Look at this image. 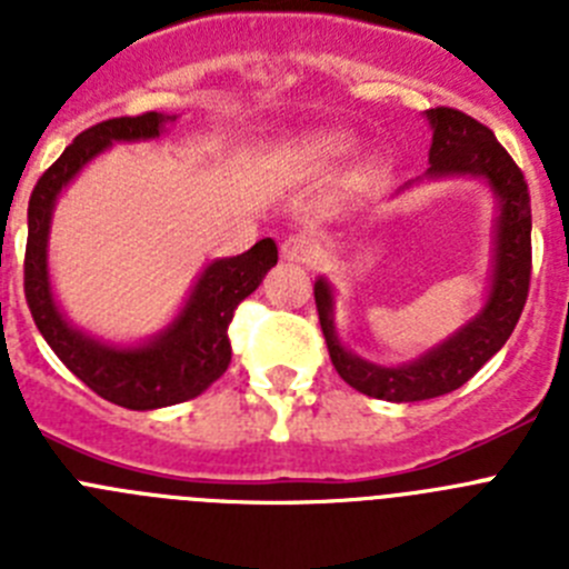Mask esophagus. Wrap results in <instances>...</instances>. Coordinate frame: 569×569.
I'll return each mask as SVG.
<instances>
[{"label":"esophagus","mask_w":569,"mask_h":569,"mask_svg":"<svg viewBox=\"0 0 569 569\" xmlns=\"http://www.w3.org/2000/svg\"><path fill=\"white\" fill-rule=\"evenodd\" d=\"M281 256L288 261H299V264H310L319 256V244L310 239L308 233H290L281 241Z\"/></svg>","instance_id":"obj_1"}]
</instances>
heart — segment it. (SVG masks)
I'll list each match as a JSON object with an SVG mask.
<instances>
[{
    "label": "heart",
    "instance_id": "b5f03b06",
    "mask_svg": "<svg viewBox=\"0 0 569 569\" xmlns=\"http://www.w3.org/2000/svg\"><path fill=\"white\" fill-rule=\"evenodd\" d=\"M345 148H347V144L341 142V139H336V136H319V139L308 142L305 153H308L310 159L328 162V159H336L339 153H345Z\"/></svg>",
    "mask_w": 569,
    "mask_h": 569
}]
</instances>
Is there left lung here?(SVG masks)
Here are the masks:
<instances>
[{"mask_svg": "<svg viewBox=\"0 0 569 569\" xmlns=\"http://www.w3.org/2000/svg\"><path fill=\"white\" fill-rule=\"evenodd\" d=\"M433 124L430 144V176L472 173L485 176L501 199L499 248H496V273L485 310L465 330L447 339L425 359L405 367H379L356 359L339 345L333 333V296L325 279L316 281V310L328 353L336 373L365 396L385 401H425L459 390L465 381L499 353L505 341L519 325V316L530 293L532 270V219L530 190L525 173L512 156L499 144L487 124L456 108L427 110Z\"/></svg>", "mask_w": 569, "mask_h": 569, "instance_id": "left-lung-1", "label": "left lung"}]
</instances>
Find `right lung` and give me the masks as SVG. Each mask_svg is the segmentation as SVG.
<instances>
[{"label":"right lung","instance_id":"add662e5","mask_svg":"<svg viewBox=\"0 0 569 569\" xmlns=\"http://www.w3.org/2000/svg\"><path fill=\"white\" fill-rule=\"evenodd\" d=\"M173 116L156 110L119 116L82 130L57 162L39 176L28 202V244H24V301L39 333L70 373L102 399L128 410H156L204 393L230 365V336L236 308L248 299L279 259L273 239L256 241L248 253L213 261L190 293L173 328L144 347L99 345L70 328L53 305L48 284V224L59 190L110 142L153 139Z\"/></svg>","mask_w":569,"mask_h":569}]
</instances>
